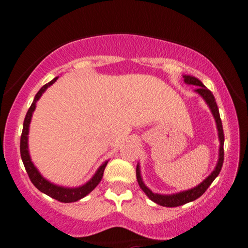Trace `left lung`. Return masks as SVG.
<instances>
[{
    "mask_svg": "<svg viewBox=\"0 0 248 248\" xmlns=\"http://www.w3.org/2000/svg\"><path fill=\"white\" fill-rule=\"evenodd\" d=\"M184 82L186 84H191V86H197L196 92L200 93L202 96V98L205 99L206 103H207L209 108H211L213 115H214L216 124H217V130H218V137H220V158H218L217 165H216V168L214 169V171L209 175V176L206 178L202 183H200L198 186L193 187V189L187 190V191H183V192L176 193V194H158V193H153L151 190L147 189L145 186V184L143 183L142 178H140V168L139 166L136 167V177H137V182H139L140 186L142 187V190L145 192V194L149 197L152 202H155V203L160 206H165V207H177V206H182L184 203H187L190 202H193V200L198 199L200 196H202L205 193V191L208 189L209 186L213 183V181L215 180L216 176L220 174L221 169H222V165H223V160H224V149H223V144H224V134H223V127H222V121L220 118V113H218V108L216 105V101L215 97L213 95L212 92L209 89H207L205 86H203L202 81H199L198 79L193 77H189V75H184Z\"/></svg>",
    "mask_w": 248,
    "mask_h": 248,
    "instance_id": "8db88e82",
    "label": "left lung"
}]
</instances>
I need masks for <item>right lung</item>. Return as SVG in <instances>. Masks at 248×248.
<instances>
[{"label": "right lung", "mask_w": 248, "mask_h": 248, "mask_svg": "<svg viewBox=\"0 0 248 248\" xmlns=\"http://www.w3.org/2000/svg\"><path fill=\"white\" fill-rule=\"evenodd\" d=\"M58 78H55L54 80L50 81L46 84H45L41 89L37 92V93L34 97V101L31 105V108H28L26 117H25L24 120V126H23V133H21V137H20V155H21V160L24 162L25 169H26L28 177L32 183L35 186L36 189H39L41 192L46 193V196L51 197L56 200L61 202H74L80 200L83 197H86L88 193H90L92 191L95 189V187L98 186V183L101 182L103 174H104V169L108 165V161L104 162L101 167L98 168L97 173L93 175V177L90 180L89 182H87L86 184L82 186L79 187H74V189H67V187H62V186H54L52 183H50L46 180H45L42 176H41L37 169L34 167L33 162L31 161L30 155H28V150H27V135H28V128H30V122H31V118H32L33 111L35 109V103L37 102V99L40 98L41 95L45 93V90L48 88L49 86H51L52 83L56 82Z\"/></svg>", "instance_id": "add662e5"}]
</instances>
